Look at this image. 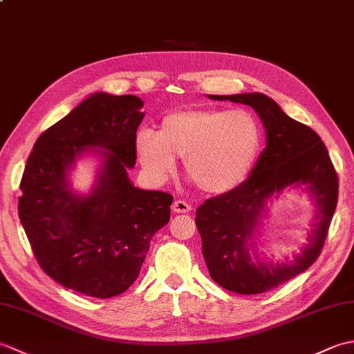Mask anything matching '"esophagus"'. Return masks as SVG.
Here are the masks:
<instances>
[{"mask_svg":"<svg viewBox=\"0 0 354 354\" xmlns=\"http://www.w3.org/2000/svg\"><path fill=\"white\" fill-rule=\"evenodd\" d=\"M171 209H173V213H189L190 209H192V207L187 204L185 201H175L173 202V205H171Z\"/></svg>","mask_w":354,"mask_h":354,"instance_id":"1","label":"esophagus"}]
</instances>
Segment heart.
<instances>
[{
  "mask_svg": "<svg viewBox=\"0 0 354 354\" xmlns=\"http://www.w3.org/2000/svg\"><path fill=\"white\" fill-rule=\"evenodd\" d=\"M263 149V131L251 112L178 111L161 120L160 131L140 129L135 150L146 176L162 184L183 158L187 176L202 192L222 194L242 184Z\"/></svg>",
  "mask_w": 354,
  "mask_h": 354,
  "instance_id": "1",
  "label": "heart"
}]
</instances>
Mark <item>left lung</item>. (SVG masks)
I'll return each instance as SVG.
<instances>
[{"instance_id": "left-lung-1", "label": "left lung", "mask_w": 354, "mask_h": 354, "mask_svg": "<svg viewBox=\"0 0 354 354\" xmlns=\"http://www.w3.org/2000/svg\"><path fill=\"white\" fill-rule=\"evenodd\" d=\"M251 106L266 131L250 176L236 189L207 199L196 209V227L209 277L223 289L255 295L304 272L318 259L337 202V175L324 142L309 126L290 118L261 93L208 95ZM310 194L315 217L308 243L294 259L274 263L257 252L261 219L283 189Z\"/></svg>"}]
</instances>
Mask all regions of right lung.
Returning a JSON list of instances; mask_svg holds the SVG:
<instances>
[{
    "mask_svg": "<svg viewBox=\"0 0 354 354\" xmlns=\"http://www.w3.org/2000/svg\"><path fill=\"white\" fill-rule=\"evenodd\" d=\"M137 95L94 93L36 140L21 179L19 219L44 272L94 298L137 280L153 234L170 221L173 196L141 190L127 175L145 118ZM85 154L100 158L88 194L69 173Z\"/></svg>",
    "mask_w": 354,
    "mask_h": 354,
    "instance_id": "obj_1",
    "label": "right lung"
}]
</instances>
